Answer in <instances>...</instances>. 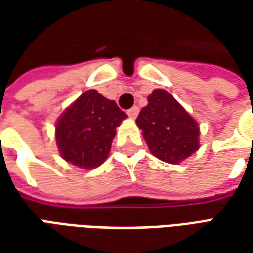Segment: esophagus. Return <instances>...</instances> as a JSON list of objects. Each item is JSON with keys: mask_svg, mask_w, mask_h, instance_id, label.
I'll use <instances>...</instances> for the list:
<instances>
[{"mask_svg": "<svg viewBox=\"0 0 253 253\" xmlns=\"http://www.w3.org/2000/svg\"><path fill=\"white\" fill-rule=\"evenodd\" d=\"M138 112H139V108H138V107H132V108H130V110L127 111V115L134 119V118H137Z\"/></svg>", "mask_w": 253, "mask_h": 253, "instance_id": "esophagus-1", "label": "esophagus"}]
</instances>
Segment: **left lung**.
<instances>
[{
  "label": "left lung",
  "instance_id": "obj_1",
  "mask_svg": "<svg viewBox=\"0 0 253 253\" xmlns=\"http://www.w3.org/2000/svg\"><path fill=\"white\" fill-rule=\"evenodd\" d=\"M135 122L149 150L161 161L179 164L199 149L198 123L167 90H153Z\"/></svg>",
  "mask_w": 253,
  "mask_h": 253
}]
</instances>
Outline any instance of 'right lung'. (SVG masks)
Instances as JSON below:
<instances>
[{"mask_svg": "<svg viewBox=\"0 0 253 253\" xmlns=\"http://www.w3.org/2000/svg\"><path fill=\"white\" fill-rule=\"evenodd\" d=\"M127 115L114 100L88 90L58 119L55 138L59 153L67 163L92 169L104 163L116 134Z\"/></svg>", "mask_w": 253, "mask_h": 253, "instance_id": "right-lung-1", "label": "right lung"}]
</instances>
